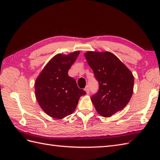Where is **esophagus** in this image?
Listing matches in <instances>:
<instances>
[{"label": "esophagus", "instance_id": "34e87169", "mask_svg": "<svg viewBox=\"0 0 160 160\" xmlns=\"http://www.w3.org/2000/svg\"><path fill=\"white\" fill-rule=\"evenodd\" d=\"M84 91H86V93L87 94L89 93V87H86L85 88H84Z\"/></svg>", "mask_w": 160, "mask_h": 160}]
</instances>
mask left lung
<instances>
[{
	"instance_id": "obj_1",
	"label": "left lung",
	"mask_w": 160,
	"mask_h": 160,
	"mask_svg": "<svg viewBox=\"0 0 160 160\" xmlns=\"http://www.w3.org/2000/svg\"><path fill=\"white\" fill-rule=\"evenodd\" d=\"M84 55L99 82V90L91 97V101L100 115L111 117L130 101L133 92V75L109 52L89 51Z\"/></svg>"
}]
</instances>
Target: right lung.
<instances>
[{
  "mask_svg": "<svg viewBox=\"0 0 160 160\" xmlns=\"http://www.w3.org/2000/svg\"><path fill=\"white\" fill-rule=\"evenodd\" d=\"M80 51H75L67 55L58 53L54 56L36 79V98L50 117L60 120L73 113L80 96L86 94L68 75Z\"/></svg>",
  "mask_w": 160,
  "mask_h": 160,
  "instance_id": "1",
  "label": "right lung"
}]
</instances>
